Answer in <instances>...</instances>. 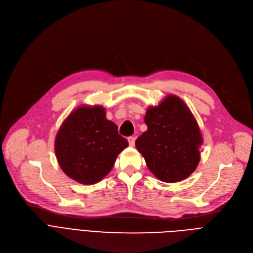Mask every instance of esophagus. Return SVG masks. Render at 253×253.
<instances>
[{
	"label": "esophagus",
	"mask_w": 253,
	"mask_h": 253,
	"mask_svg": "<svg viewBox=\"0 0 253 253\" xmlns=\"http://www.w3.org/2000/svg\"><path fill=\"white\" fill-rule=\"evenodd\" d=\"M127 139H128V142H129V145H130V147H134V144H135V137H133V136H129Z\"/></svg>",
	"instance_id": "obj_1"
}]
</instances>
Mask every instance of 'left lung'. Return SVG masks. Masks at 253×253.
<instances>
[{
  "instance_id": "obj_1",
  "label": "left lung",
  "mask_w": 253,
  "mask_h": 253,
  "mask_svg": "<svg viewBox=\"0 0 253 253\" xmlns=\"http://www.w3.org/2000/svg\"><path fill=\"white\" fill-rule=\"evenodd\" d=\"M148 130L136 139L152 173L164 182L189 177L200 162L203 138L192 112L179 97L168 95L144 117Z\"/></svg>"
}]
</instances>
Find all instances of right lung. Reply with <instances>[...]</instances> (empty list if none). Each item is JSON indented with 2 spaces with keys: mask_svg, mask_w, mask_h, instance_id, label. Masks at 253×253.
I'll return each mask as SVG.
<instances>
[{
  "mask_svg": "<svg viewBox=\"0 0 253 253\" xmlns=\"http://www.w3.org/2000/svg\"><path fill=\"white\" fill-rule=\"evenodd\" d=\"M101 105H81L69 115L55 137V155L64 173L82 184H94L110 173L128 141L105 117Z\"/></svg>",
  "mask_w": 253,
  "mask_h": 253,
  "instance_id": "add662e5",
  "label": "right lung"
}]
</instances>
